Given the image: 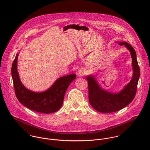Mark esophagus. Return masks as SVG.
<instances>
[{
    "mask_svg": "<svg viewBox=\"0 0 150 150\" xmlns=\"http://www.w3.org/2000/svg\"><path fill=\"white\" fill-rule=\"evenodd\" d=\"M85 74H86V72H85V71L83 69H79V70L77 71L78 76H80V77L81 76H83Z\"/></svg>",
    "mask_w": 150,
    "mask_h": 150,
    "instance_id": "obj_1",
    "label": "esophagus"
}]
</instances>
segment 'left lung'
Here are the masks:
<instances>
[{
    "label": "left lung",
    "instance_id": "8db88e82",
    "mask_svg": "<svg viewBox=\"0 0 150 150\" xmlns=\"http://www.w3.org/2000/svg\"><path fill=\"white\" fill-rule=\"evenodd\" d=\"M117 43L121 45H124L130 52L133 76L128 84L118 92H109L102 88L93 75L89 74L86 76L88 85L89 103L94 109L100 112H115L130 104L135 96L140 77V68L134 48L125 42Z\"/></svg>",
    "mask_w": 150,
    "mask_h": 150
}]
</instances>
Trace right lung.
<instances>
[{
	"instance_id": "right-lung-1",
	"label": "right lung",
	"mask_w": 150,
	"mask_h": 150,
	"mask_svg": "<svg viewBox=\"0 0 150 150\" xmlns=\"http://www.w3.org/2000/svg\"><path fill=\"white\" fill-rule=\"evenodd\" d=\"M19 53H17L11 67V76L15 93L18 101L33 111L51 114L59 110L63 105L65 92L76 77L71 74L58 79L48 89L43 92L31 91L22 83L17 69Z\"/></svg>"
}]
</instances>
